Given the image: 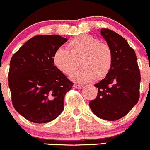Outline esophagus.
<instances>
[{
	"label": "esophagus",
	"instance_id": "34e87169",
	"mask_svg": "<svg viewBox=\"0 0 150 150\" xmlns=\"http://www.w3.org/2000/svg\"><path fill=\"white\" fill-rule=\"evenodd\" d=\"M74 87L76 89H80L82 88V85H77V84H75L74 85Z\"/></svg>",
	"mask_w": 150,
	"mask_h": 150
}]
</instances>
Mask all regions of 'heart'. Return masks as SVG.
I'll use <instances>...</instances> for the list:
<instances>
[{
    "label": "heart",
    "mask_w": 150,
    "mask_h": 150,
    "mask_svg": "<svg viewBox=\"0 0 150 150\" xmlns=\"http://www.w3.org/2000/svg\"><path fill=\"white\" fill-rule=\"evenodd\" d=\"M70 51L60 47L55 51L53 61L56 68L67 75L72 74L79 66L82 69L71 75L78 83H85L95 79H102L108 75L113 63V53L108 44L87 34L73 38L69 42Z\"/></svg>",
    "instance_id": "obj_1"
}]
</instances>
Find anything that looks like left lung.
I'll return each instance as SVG.
<instances>
[{
	"label": "left lung",
	"mask_w": 150,
	"mask_h": 150,
	"mask_svg": "<svg viewBox=\"0 0 150 150\" xmlns=\"http://www.w3.org/2000/svg\"><path fill=\"white\" fill-rule=\"evenodd\" d=\"M101 34L112 51L113 63L105 78L94 85L97 96L89 105L99 118L116 120L138 101L140 73L135 51L124 38L108 29H101Z\"/></svg>",
	"instance_id": "8db88e82"
}]
</instances>
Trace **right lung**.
Wrapping results in <instances>:
<instances>
[{
    "instance_id": "obj_1",
    "label": "right lung",
    "mask_w": 150,
    "mask_h": 150,
    "mask_svg": "<svg viewBox=\"0 0 150 150\" xmlns=\"http://www.w3.org/2000/svg\"><path fill=\"white\" fill-rule=\"evenodd\" d=\"M67 41L57 34L35 36L10 60L8 82L13 106L31 122L48 123L64 108L65 94L73 84L53 65V56Z\"/></svg>"
}]
</instances>
